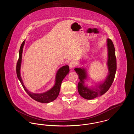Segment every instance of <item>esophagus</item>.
I'll use <instances>...</instances> for the list:
<instances>
[{
  "label": "esophagus",
  "instance_id": "34e87169",
  "mask_svg": "<svg viewBox=\"0 0 134 134\" xmlns=\"http://www.w3.org/2000/svg\"><path fill=\"white\" fill-rule=\"evenodd\" d=\"M69 65V67H70V68H72L75 67L76 66V62L75 61L72 60V61H70Z\"/></svg>",
  "mask_w": 134,
  "mask_h": 134
}]
</instances>
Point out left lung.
Segmentation results:
<instances>
[{
	"label": "left lung",
	"mask_w": 134,
	"mask_h": 134,
	"mask_svg": "<svg viewBox=\"0 0 134 134\" xmlns=\"http://www.w3.org/2000/svg\"><path fill=\"white\" fill-rule=\"evenodd\" d=\"M108 65L109 73L106 80L103 84L99 85L97 89L92 90L88 88L84 85V80L86 78V73L84 69L75 68V71L78 75L80 81L78 84V90L79 93L82 97L86 99H92L98 96L104 94L111 86L115 78L116 70V60L115 54V47L112 41L108 39Z\"/></svg>",
	"instance_id": "8db88e82"
}]
</instances>
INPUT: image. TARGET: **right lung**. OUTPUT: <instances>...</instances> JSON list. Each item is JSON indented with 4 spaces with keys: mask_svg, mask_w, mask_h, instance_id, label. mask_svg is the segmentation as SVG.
<instances>
[{
    "mask_svg": "<svg viewBox=\"0 0 134 134\" xmlns=\"http://www.w3.org/2000/svg\"><path fill=\"white\" fill-rule=\"evenodd\" d=\"M25 44V41L22 43L20 46L19 52V57L16 64V74L19 79L21 84L23 88L25 90L26 93L29 94V96L32 98L33 99L40 102L42 103H49L51 102L55 99H56L59 94L60 89L62 81L63 80L64 77L66 76V75L69 72V68L68 65H66L62 67L58 71L57 73L56 74V82L54 87L49 90L48 91L42 93V94H35L31 93L26 89L25 86L23 82L22 79L21 78L20 75V68L21 61V56L23 53V48L24 45Z\"/></svg>",
    "mask_w": 134,
    "mask_h": 134,
    "instance_id": "add662e5",
    "label": "right lung"
}]
</instances>
